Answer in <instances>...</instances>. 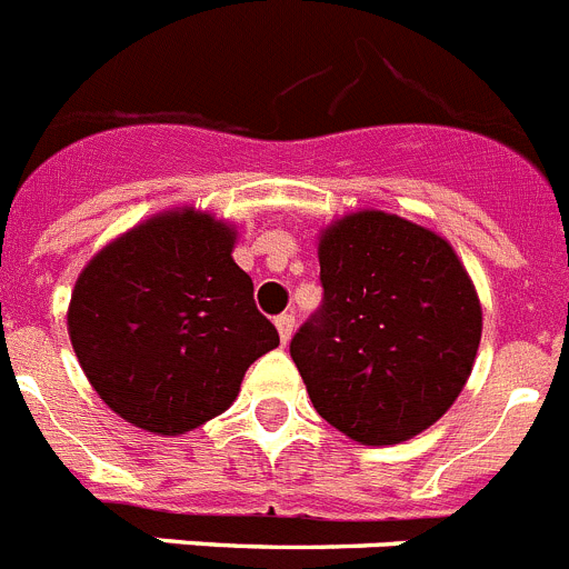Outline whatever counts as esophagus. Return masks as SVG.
I'll list each match as a JSON object with an SVG mask.
<instances>
[{
	"label": "esophagus",
	"instance_id": "1",
	"mask_svg": "<svg viewBox=\"0 0 569 569\" xmlns=\"http://www.w3.org/2000/svg\"><path fill=\"white\" fill-rule=\"evenodd\" d=\"M274 326H278L280 340L289 342L291 335H295V315H280V317H274Z\"/></svg>",
	"mask_w": 569,
	"mask_h": 569
}]
</instances>
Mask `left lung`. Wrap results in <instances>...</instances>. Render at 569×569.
<instances>
[{
    "label": "left lung",
    "instance_id": "obj_1",
    "mask_svg": "<svg viewBox=\"0 0 569 569\" xmlns=\"http://www.w3.org/2000/svg\"><path fill=\"white\" fill-rule=\"evenodd\" d=\"M322 303L291 337L311 406L362 445L431 428L459 397L482 340V306L450 243L366 212L320 238Z\"/></svg>",
    "mask_w": 569,
    "mask_h": 569
}]
</instances>
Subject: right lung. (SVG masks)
I'll list each match as a JSON object with an SVG mask.
<instances>
[{"label": "right lung", "instance_id": "add662e5", "mask_svg": "<svg viewBox=\"0 0 569 569\" xmlns=\"http://www.w3.org/2000/svg\"><path fill=\"white\" fill-rule=\"evenodd\" d=\"M234 229L176 209L101 249L76 280L68 331L87 380L127 422L178 437L234 402L280 342L232 260Z\"/></svg>", "mask_w": 569, "mask_h": 569}]
</instances>
